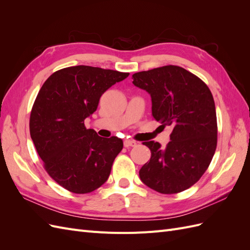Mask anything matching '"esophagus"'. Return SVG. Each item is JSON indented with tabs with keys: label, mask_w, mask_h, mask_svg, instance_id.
<instances>
[{
	"label": "esophagus",
	"mask_w": 250,
	"mask_h": 250,
	"mask_svg": "<svg viewBox=\"0 0 250 250\" xmlns=\"http://www.w3.org/2000/svg\"><path fill=\"white\" fill-rule=\"evenodd\" d=\"M124 146L126 148H128V147H134V146H137V142L132 141V140H125L124 141Z\"/></svg>",
	"instance_id": "esophagus-1"
}]
</instances>
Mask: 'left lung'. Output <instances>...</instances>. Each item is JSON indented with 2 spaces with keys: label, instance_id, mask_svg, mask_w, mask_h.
Returning <instances> with one entry per match:
<instances>
[{
  "label": "left lung",
  "instance_id": "1",
  "mask_svg": "<svg viewBox=\"0 0 250 250\" xmlns=\"http://www.w3.org/2000/svg\"><path fill=\"white\" fill-rule=\"evenodd\" d=\"M132 83L151 96L152 116L170 126V142H144L150 161L140 170L147 187L162 194L183 192L207 171L217 147V117L213 95L200 78L177 65L132 75Z\"/></svg>",
  "mask_w": 250,
  "mask_h": 250
}]
</instances>
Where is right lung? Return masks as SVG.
<instances>
[{
  "instance_id": "right-lung-1",
  "label": "right lung",
  "mask_w": 250,
  "mask_h": 250,
  "mask_svg": "<svg viewBox=\"0 0 250 250\" xmlns=\"http://www.w3.org/2000/svg\"><path fill=\"white\" fill-rule=\"evenodd\" d=\"M128 75L70 66L53 73L39 92L30 115V135L44 169L67 191L90 193L108 179L123 141L99 137L86 129L84 121L96 111L101 96Z\"/></svg>"
}]
</instances>
